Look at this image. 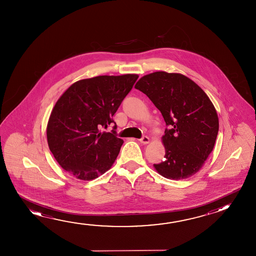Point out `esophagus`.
Masks as SVG:
<instances>
[{
    "instance_id": "1",
    "label": "esophagus",
    "mask_w": 256,
    "mask_h": 256,
    "mask_svg": "<svg viewBox=\"0 0 256 256\" xmlns=\"http://www.w3.org/2000/svg\"><path fill=\"white\" fill-rule=\"evenodd\" d=\"M139 141H140V142L144 144H148V142H149L150 139H149V138L146 136H142L141 138L139 139Z\"/></svg>"
}]
</instances>
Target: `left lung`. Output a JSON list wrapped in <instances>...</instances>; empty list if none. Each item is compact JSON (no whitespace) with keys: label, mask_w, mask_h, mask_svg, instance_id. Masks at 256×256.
Returning a JSON list of instances; mask_svg holds the SVG:
<instances>
[{"label":"left lung","mask_w":256,"mask_h":256,"mask_svg":"<svg viewBox=\"0 0 256 256\" xmlns=\"http://www.w3.org/2000/svg\"><path fill=\"white\" fill-rule=\"evenodd\" d=\"M134 88L146 94L166 122L165 159L154 164L156 170L174 180L193 176L212 151L218 134V115L209 97L178 73L144 76Z\"/></svg>","instance_id":"obj_1"}]
</instances>
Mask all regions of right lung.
I'll use <instances>...</instances> for the list:
<instances>
[{
  "label": "right lung",
  "instance_id": "1",
  "mask_svg": "<svg viewBox=\"0 0 256 256\" xmlns=\"http://www.w3.org/2000/svg\"><path fill=\"white\" fill-rule=\"evenodd\" d=\"M138 78L126 74L80 80L60 97L47 125V141L65 170L91 180L112 167L123 144L112 116ZM112 122V132H100Z\"/></svg>",
  "mask_w": 256,
  "mask_h": 256
}]
</instances>
